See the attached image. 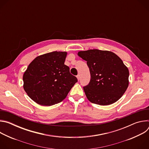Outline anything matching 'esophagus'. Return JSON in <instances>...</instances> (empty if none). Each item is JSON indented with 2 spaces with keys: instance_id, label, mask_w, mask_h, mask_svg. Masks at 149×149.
I'll return each mask as SVG.
<instances>
[{
  "instance_id": "34e87169",
  "label": "esophagus",
  "mask_w": 149,
  "mask_h": 149,
  "mask_svg": "<svg viewBox=\"0 0 149 149\" xmlns=\"http://www.w3.org/2000/svg\"><path fill=\"white\" fill-rule=\"evenodd\" d=\"M77 78L78 80L79 81V78H80V75H78L77 76Z\"/></svg>"
}]
</instances>
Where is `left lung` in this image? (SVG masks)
<instances>
[{"mask_svg":"<svg viewBox=\"0 0 149 149\" xmlns=\"http://www.w3.org/2000/svg\"><path fill=\"white\" fill-rule=\"evenodd\" d=\"M86 61L91 79L84 91L92 103L108 105L117 101L129 86V71L116 54L109 51L90 49L79 51Z\"/></svg>","mask_w":149,"mask_h":149,"instance_id":"1","label":"left lung"}]
</instances>
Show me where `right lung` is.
I'll return each mask as SVG.
<instances>
[{
	"label": "right lung",
	"instance_id": "add662e5",
	"mask_svg": "<svg viewBox=\"0 0 149 149\" xmlns=\"http://www.w3.org/2000/svg\"><path fill=\"white\" fill-rule=\"evenodd\" d=\"M67 52L54 51L36 57L23 75L24 89L37 104L51 106L64 100L78 81L64 64Z\"/></svg>",
	"mask_w": 149,
	"mask_h": 149
}]
</instances>
